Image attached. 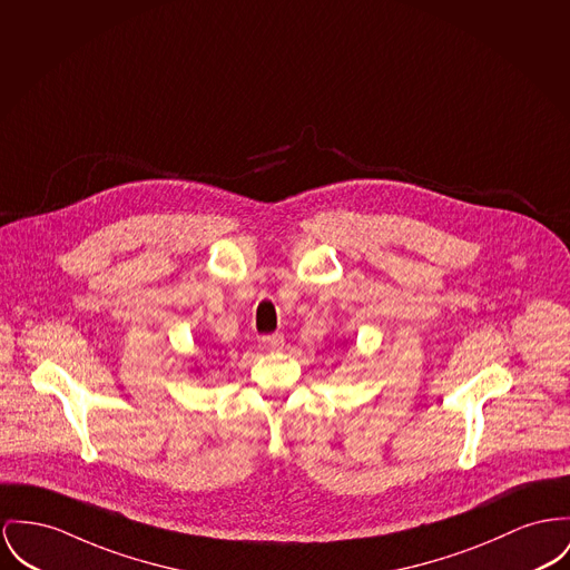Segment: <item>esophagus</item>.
Here are the masks:
<instances>
[{
  "mask_svg": "<svg viewBox=\"0 0 570 570\" xmlns=\"http://www.w3.org/2000/svg\"><path fill=\"white\" fill-rule=\"evenodd\" d=\"M283 335H267V337H262V347L267 350V352H276V350H281L283 347Z\"/></svg>",
  "mask_w": 570,
  "mask_h": 570,
  "instance_id": "34e87169",
  "label": "esophagus"
}]
</instances>
